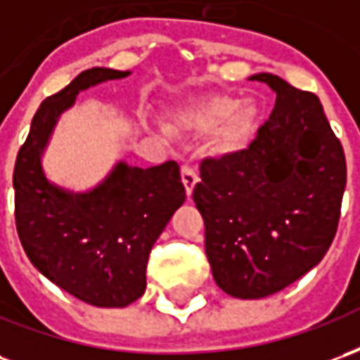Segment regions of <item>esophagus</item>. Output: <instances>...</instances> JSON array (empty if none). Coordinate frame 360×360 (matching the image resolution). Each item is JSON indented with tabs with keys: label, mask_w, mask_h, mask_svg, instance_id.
Segmentation results:
<instances>
[{
	"label": "esophagus",
	"mask_w": 360,
	"mask_h": 360,
	"mask_svg": "<svg viewBox=\"0 0 360 360\" xmlns=\"http://www.w3.org/2000/svg\"><path fill=\"white\" fill-rule=\"evenodd\" d=\"M181 179H183V185H185V191H187V196L193 195V188L198 183V175L193 167H188V165H183L181 167Z\"/></svg>",
	"instance_id": "obj_1"
}]
</instances>
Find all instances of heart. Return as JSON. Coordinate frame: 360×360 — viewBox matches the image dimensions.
<instances>
[{"label":"heart","instance_id":"1","mask_svg":"<svg viewBox=\"0 0 360 360\" xmlns=\"http://www.w3.org/2000/svg\"><path fill=\"white\" fill-rule=\"evenodd\" d=\"M260 111L255 102H241L231 94H210L179 111L167 125L172 134L181 131H212V152L233 156L249 146L257 131Z\"/></svg>","mask_w":360,"mask_h":360}]
</instances>
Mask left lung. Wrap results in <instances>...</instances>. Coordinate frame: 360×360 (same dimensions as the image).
<instances>
[{
	"mask_svg": "<svg viewBox=\"0 0 360 360\" xmlns=\"http://www.w3.org/2000/svg\"><path fill=\"white\" fill-rule=\"evenodd\" d=\"M276 108L247 150L208 158L193 200L219 289L262 299L312 270L330 249L347 183L343 146L318 96L276 75H252Z\"/></svg>",
	"mask_w": 360,
	"mask_h": 360,
	"instance_id": "obj_1",
	"label": "left lung"
}]
</instances>
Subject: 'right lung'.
<instances>
[{
  "label": "right lung",
  "mask_w": 360,
  "mask_h": 360,
  "mask_svg": "<svg viewBox=\"0 0 360 360\" xmlns=\"http://www.w3.org/2000/svg\"><path fill=\"white\" fill-rule=\"evenodd\" d=\"M129 75L92 67L46 98L13 172L15 219L28 260L67 293L105 309L127 307L144 293L150 250L187 196L179 165L142 169L117 162L102 183L73 193L46 177L42 156L79 92Z\"/></svg>",
  "instance_id": "obj_1"
}]
</instances>
